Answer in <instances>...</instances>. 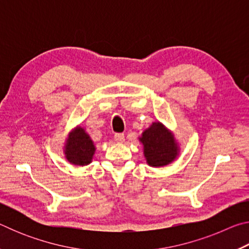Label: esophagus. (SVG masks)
Returning a JSON list of instances; mask_svg holds the SVG:
<instances>
[{"instance_id": "esophagus-1", "label": "esophagus", "mask_w": 249, "mask_h": 249, "mask_svg": "<svg viewBox=\"0 0 249 249\" xmlns=\"http://www.w3.org/2000/svg\"><path fill=\"white\" fill-rule=\"evenodd\" d=\"M114 140L116 142H123L125 141V136L124 134L119 133V134H115L114 135Z\"/></svg>"}]
</instances>
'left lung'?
Wrapping results in <instances>:
<instances>
[{
    "label": "left lung",
    "mask_w": 249,
    "mask_h": 249,
    "mask_svg": "<svg viewBox=\"0 0 249 249\" xmlns=\"http://www.w3.org/2000/svg\"><path fill=\"white\" fill-rule=\"evenodd\" d=\"M147 165L154 168L165 167L179 157L180 144L174 132L156 121L138 137Z\"/></svg>",
    "instance_id": "1"
}]
</instances>
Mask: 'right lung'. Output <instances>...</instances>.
<instances>
[{"instance_id": "add662e5", "label": "right lung", "mask_w": 249, "mask_h": 249, "mask_svg": "<svg viewBox=\"0 0 249 249\" xmlns=\"http://www.w3.org/2000/svg\"><path fill=\"white\" fill-rule=\"evenodd\" d=\"M95 145L81 125L71 129L64 142L65 158L71 165L88 166L93 160Z\"/></svg>"}]
</instances>
